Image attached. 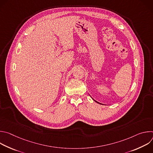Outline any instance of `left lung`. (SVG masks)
I'll list each match as a JSON object with an SVG mask.
<instances>
[{
	"label": "left lung",
	"mask_w": 153,
	"mask_h": 153,
	"mask_svg": "<svg viewBox=\"0 0 153 153\" xmlns=\"http://www.w3.org/2000/svg\"><path fill=\"white\" fill-rule=\"evenodd\" d=\"M94 101H95V102H97V103H99V102H97V101H96V100H94Z\"/></svg>",
	"instance_id": "obj_1"
}]
</instances>
